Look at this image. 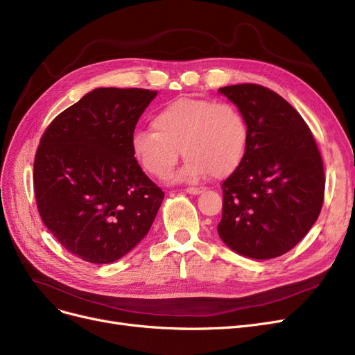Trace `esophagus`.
I'll return each instance as SVG.
<instances>
[{
	"label": "esophagus",
	"instance_id": "1",
	"mask_svg": "<svg viewBox=\"0 0 355 355\" xmlns=\"http://www.w3.org/2000/svg\"><path fill=\"white\" fill-rule=\"evenodd\" d=\"M186 191H187L189 194H200V193L205 191V189H203V187H187Z\"/></svg>",
	"mask_w": 355,
	"mask_h": 355
}]
</instances>
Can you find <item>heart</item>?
<instances>
[{
    "instance_id": "1",
    "label": "heart",
    "mask_w": 355,
    "mask_h": 355,
    "mask_svg": "<svg viewBox=\"0 0 355 355\" xmlns=\"http://www.w3.org/2000/svg\"><path fill=\"white\" fill-rule=\"evenodd\" d=\"M152 130H137L131 150L140 166L156 178H165L178 162L186 165L178 180H199L206 174L224 178L243 161L248 127L241 111L230 102L180 98L152 118Z\"/></svg>"
}]
</instances>
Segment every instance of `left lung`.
Returning <instances> with one entry per match:
<instances>
[{
  "label": "left lung",
  "mask_w": 355,
  "mask_h": 355,
  "mask_svg": "<svg viewBox=\"0 0 355 355\" xmlns=\"http://www.w3.org/2000/svg\"><path fill=\"white\" fill-rule=\"evenodd\" d=\"M248 127L243 161L222 182L218 234L252 259L290 252L316 222L324 199V169L316 140L295 108L254 83L219 89Z\"/></svg>",
  "instance_id": "obj_1"
}]
</instances>
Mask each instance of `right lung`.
<instances>
[{"instance_id":"add662e5","label":"right lung","mask_w":355,"mask_h":355,"mask_svg":"<svg viewBox=\"0 0 355 355\" xmlns=\"http://www.w3.org/2000/svg\"><path fill=\"white\" fill-rule=\"evenodd\" d=\"M156 90L99 87L58 114L39 141L33 189L57 241L111 263L146 235L165 194L143 173L131 137Z\"/></svg>"}]
</instances>
